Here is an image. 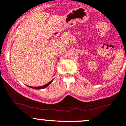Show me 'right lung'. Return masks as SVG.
Instances as JSON below:
<instances>
[{"instance_id": "1", "label": "right lung", "mask_w": 126, "mask_h": 126, "mask_svg": "<svg viewBox=\"0 0 126 126\" xmlns=\"http://www.w3.org/2000/svg\"><path fill=\"white\" fill-rule=\"evenodd\" d=\"M54 80V79H53ZM51 80V81H50L49 82V83H47V84H46V85H43V86H41V87H30V86H28V87H31V88H34V89H43V88H46V87H47V86H49V85L50 84H51V82H52V80Z\"/></svg>"}]
</instances>
